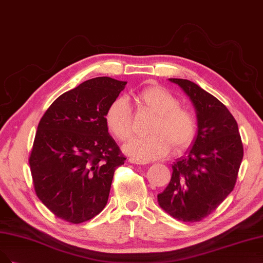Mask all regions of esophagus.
Listing matches in <instances>:
<instances>
[{"mask_svg":"<svg viewBox=\"0 0 263 263\" xmlns=\"http://www.w3.org/2000/svg\"><path fill=\"white\" fill-rule=\"evenodd\" d=\"M128 160H129V163H131V164H139V165L145 164L144 162H141V160H138V159H135V158H129Z\"/></svg>","mask_w":263,"mask_h":263,"instance_id":"esophagus-1","label":"esophagus"}]
</instances>
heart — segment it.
I'll return each instance as SVG.
<instances>
[{"instance_id":"obj_1","label":"heart","mask_w":263,"mask_h":263,"mask_svg":"<svg viewBox=\"0 0 263 263\" xmlns=\"http://www.w3.org/2000/svg\"><path fill=\"white\" fill-rule=\"evenodd\" d=\"M144 111L155 115L145 138H137L125 144L124 152L141 162L163 158L174 146L175 152L188 148L197 133V121L189 110L179 107V100L168 89L152 85L134 96ZM105 121L114 137L121 142L131 138L133 117L124 98L111 101L106 110Z\"/></svg>"}]
</instances>
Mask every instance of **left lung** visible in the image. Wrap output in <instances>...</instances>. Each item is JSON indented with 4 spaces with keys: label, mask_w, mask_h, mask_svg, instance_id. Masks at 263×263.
Masks as SVG:
<instances>
[{
    "label": "left lung",
    "mask_w": 263,
    "mask_h": 263,
    "mask_svg": "<svg viewBox=\"0 0 263 263\" xmlns=\"http://www.w3.org/2000/svg\"><path fill=\"white\" fill-rule=\"evenodd\" d=\"M179 85L196 108L198 135L187 156L173 165L158 204L178 221L200 222L227 198L243 156L238 125L230 110L196 83L169 79Z\"/></svg>",
    "instance_id": "left-lung-1"
}]
</instances>
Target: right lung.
Listing matches in <instances>:
<instances>
[{
    "label": "right lung",
    "instance_id": "add662e5",
    "mask_svg": "<svg viewBox=\"0 0 263 263\" xmlns=\"http://www.w3.org/2000/svg\"><path fill=\"white\" fill-rule=\"evenodd\" d=\"M126 82L91 79L58 97L38 124L29 156L39 200L73 224L106 206L116 169L126 159L108 133L105 114Z\"/></svg>",
    "mask_w": 263,
    "mask_h": 263
}]
</instances>
